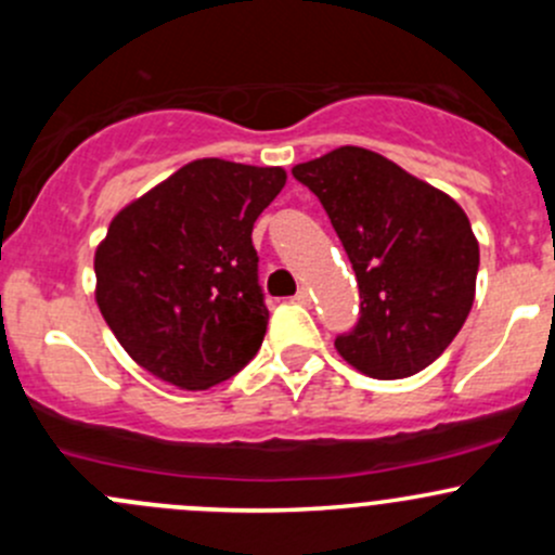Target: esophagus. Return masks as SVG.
<instances>
[{
    "label": "esophagus",
    "instance_id": "obj_1",
    "mask_svg": "<svg viewBox=\"0 0 555 555\" xmlns=\"http://www.w3.org/2000/svg\"><path fill=\"white\" fill-rule=\"evenodd\" d=\"M295 300H298L300 306H309V304H311V295H309V289H306V287H300V289H298V295H295Z\"/></svg>",
    "mask_w": 555,
    "mask_h": 555
}]
</instances>
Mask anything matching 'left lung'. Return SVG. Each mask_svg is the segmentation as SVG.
<instances>
[{
	"label": "left lung",
	"instance_id": "8db88e82",
	"mask_svg": "<svg viewBox=\"0 0 555 555\" xmlns=\"http://www.w3.org/2000/svg\"><path fill=\"white\" fill-rule=\"evenodd\" d=\"M293 177L327 211L360 284V322L335 338L371 378H408L433 365L475 300L480 251L451 195L362 147L298 164Z\"/></svg>",
	"mask_w": 555,
	"mask_h": 555
}]
</instances>
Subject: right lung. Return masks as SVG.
<instances>
[{
  "mask_svg": "<svg viewBox=\"0 0 555 555\" xmlns=\"http://www.w3.org/2000/svg\"><path fill=\"white\" fill-rule=\"evenodd\" d=\"M284 182L279 166L193 160L109 222L96 304L137 365L195 391L257 354L268 309L251 228Z\"/></svg>",
  "mask_w": 555,
  "mask_h": 555,
  "instance_id": "1",
  "label": "right lung"
}]
</instances>
